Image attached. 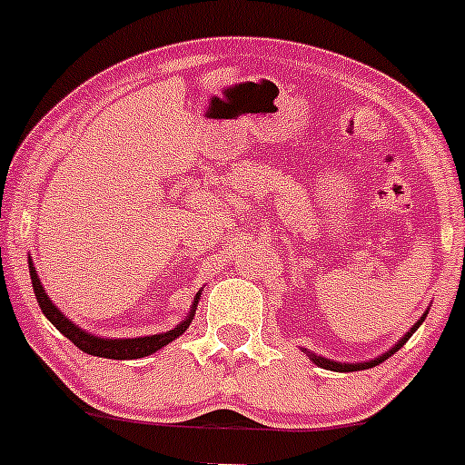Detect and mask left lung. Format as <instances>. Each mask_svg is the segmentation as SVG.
I'll return each mask as SVG.
<instances>
[{"mask_svg": "<svg viewBox=\"0 0 465 465\" xmlns=\"http://www.w3.org/2000/svg\"><path fill=\"white\" fill-rule=\"evenodd\" d=\"M425 317H428V311L423 312V317H420V320L416 322L414 326H411L410 331H407L405 335H402L401 340H398L396 344L391 346V349H389V351H384V353H382V355H378V358H373V360H367V362H335V360L322 358V355L312 353V351H306V349H303V351H306V353H308V358H311L312 362L317 364V367H322V369H328V371H340V373H349V371H362V369H371V367H378L380 362H384V360H387V358H391V355L396 353V351L401 349V346L405 344L407 340H410V337H411V332H416V328H419L420 323L425 322Z\"/></svg>", "mask_w": 465, "mask_h": 465, "instance_id": "8db88e82", "label": "left lung"}]
</instances>
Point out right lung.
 I'll return each mask as SVG.
<instances>
[{"instance_id":"add662e5","label":"right lung","mask_w":465,"mask_h":465,"mask_svg":"<svg viewBox=\"0 0 465 465\" xmlns=\"http://www.w3.org/2000/svg\"><path fill=\"white\" fill-rule=\"evenodd\" d=\"M29 272H31V283H33V292H35V299H37V306L42 308L46 320L54 323V326L58 328L69 341H74L78 349L85 351L89 355H96V358L137 360V358H145V355L157 353L159 349L171 344L173 340H177V337L191 326V322H193L195 317V308H198V302H200V292H198L195 294L193 303H191V311L189 315H186V320H182L175 328H173V331L157 332V335H145V337H119V340H114V337H98L94 335V332H87L85 328L76 326L72 320H67V317L63 315V311L51 302L46 290L42 288V281L40 276H37L31 259H29Z\"/></svg>"}]
</instances>
